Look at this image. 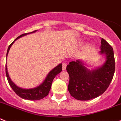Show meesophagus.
Masks as SVG:
<instances>
[{
	"mask_svg": "<svg viewBox=\"0 0 121 121\" xmlns=\"http://www.w3.org/2000/svg\"><path fill=\"white\" fill-rule=\"evenodd\" d=\"M66 66H67V63H63V65H62V69H63V70H66Z\"/></svg>",
	"mask_w": 121,
	"mask_h": 121,
	"instance_id": "esophagus-1",
	"label": "esophagus"
}]
</instances>
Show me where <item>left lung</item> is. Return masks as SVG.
I'll return each mask as SVG.
<instances>
[{
  "label": "left lung",
  "mask_w": 121,
  "mask_h": 121,
  "mask_svg": "<svg viewBox=\"0 0 121 121\" xmlns=\"http://www.w3.org/2000/svg\"><path fill=\"white\" fill-rule=\"evenodd\" d=\"M100 55L105 56L101 66L91 70L81 59L70 61L66 70L69 75L68 90L72 96L79 101H88L97 98L108 87L115 70L113 49L101 38Z\"/></svg>",
  "instance_id": "obj_1"
}]
</instances>
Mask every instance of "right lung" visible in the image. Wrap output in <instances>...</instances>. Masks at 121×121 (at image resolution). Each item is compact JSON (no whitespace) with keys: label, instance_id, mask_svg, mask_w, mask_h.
<instances>
[{"label":"right lung","instance_id":"1","mask_svg":"<svg viewBox=\"0 0 121 121\" xmlns=\"http://www.w3.org/2000/svg\"><path fill=\"white\" fill-rule=\"evenodd\" d=\"M37 30L34 31L28 34H22L21 35L18 36L16 40L9 46V47L8 48L7 50V54H6V58H7L8 55L9 53V49H10L11 47L13 44V43H14L15 41L17 40V39H20V37H22L23 36L26 35L27 34H32L34 32H35ZM62 70V63H60L58 65L54 67L53 69L51 70L48 73V75L46 77L45 79H44V81L39 85L38 86L35 87L34 88H31V89H23V88L18 87L14 82H13L11 80V78L9 77V73L8 72V68L7 65L6 63V75L7 77L8 81L9 82V85H10L11 87L13 89V90L14 91L15 93L20 96L22 98L24 99L27 100H33V101H35V100H40L43 99L45 96L48 95L49 92L50 90H51V86H52V83L54 80V78L58 75L59 73H60Z\"/></svg>","mask_w":121,"mask_h":121}]
</instances>
